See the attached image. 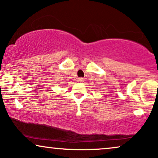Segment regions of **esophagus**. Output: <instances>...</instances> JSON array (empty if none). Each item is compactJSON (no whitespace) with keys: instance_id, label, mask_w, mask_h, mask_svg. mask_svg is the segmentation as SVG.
<instances>
[{"instance_id":"esophagus-1","label":"esophagus","mask_w":158,"mask_h":158,"mask_svg":"<svg viewBox=\"0 0 158 158\" xmlns=\"http://www.w3.org/2000/svg\"><path fill=\"white\" fill-rule=\"evenodd\" d=\"M77 81H79V82H83L84 81H85V79H84V78H78L77 79Z\"/></svg>"}]
</instances>
